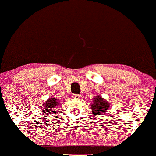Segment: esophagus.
<instances>
[{
	"label": "esophagus",
	"instance_id": "1",
	"mask_svg": "<svg viewBox=\"0 0 156 156\" xmlns=\"http://www.w3.org/2000/svg\"><path fill=\"white\" fill-rule=\"evenodd\" d=\"M73 98H75V99H80L81 98V95H79V94H76V95H73Z\"/></svg>",
	"mask_w": 156,
	"mask_h": 156
}]
</instances>
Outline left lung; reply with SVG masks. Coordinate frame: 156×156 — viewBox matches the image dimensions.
I'll return each instance as SVG.
<instances>
[{
	"label": "left lung",
	"instance_id": "1",
	"mask_svg": "<svg viewBox=\"0 0 156 156\" xmlns=\"http://www.w3.org/2000/svg\"><path fill=\"white\" fill-rule=\"evenodd\" d=\"M94 102L92 104V112L95 115H101L106 112L109 107V103L105 101L100 96H97L94 98Z\"/></svg>",
	"mask_w": 156,
	"mask_h": 156
}]
</instances>
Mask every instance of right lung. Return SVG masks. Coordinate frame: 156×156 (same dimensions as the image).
Instances as JSON below:
<instances>
[{
  "mask_svg": "<svg viewBox=\"0 0 156 156\" xmlns=\"http://www.w3.org/2000/svg\"><path fill=\"white\" fill-rule=\"evenodd\" d=\"M59 102H58V100L54 98H49L47 101H46L45 103H44L43 108L44 110L43 112H45L44 113L48 112L49 114H52V115H54V114L56 113L57 110V107L58 106Z\"/></svg>",
  "mask_w": 156,
  "mask_h": 156,
  "instance_id": "obj_1",
  "label": "right lung"
}]
</instances>
